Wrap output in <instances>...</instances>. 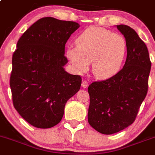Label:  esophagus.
<instances>
[{"label":"esophagus","mask_w":155,"mask_h":155,"mask_svg":"<svg viewBox=\"0 0 155 155\" xmlns=\"http://www.w3.org/2000/svg\"><path fill=\"white\" fill-rule=\"evenodd\" d=\"M82 88H87L88 86H89V83H88L87 82H86V81H82Z\"/></svg>","instance_id":"esophagus-1"}]
</instances>
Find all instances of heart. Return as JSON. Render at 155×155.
Here are the masks:
<instances>
[{
	"label": "heart",
	"mask_w": 155,
	"mask_h": 155,
	"mask_svg": "<svg viewBox=\"0 0 155 155\" xmlns=\"http://www.w3.org/2000/svg\"><path fill=\"white\" fill-rule=\"evenodd\" d=\"M76 47L66 50V56L78 73H84L92 62V72L98 79L116 74L127 53V42L119 34L99 27H90L76 40Z\"/></svg>",
	"instance_id": "b5f03b06"
}]
</instances>
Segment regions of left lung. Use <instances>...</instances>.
I'll use <instances>...</instances> for the list:
<instances>
[{
	"instance_id": "left-lung-1",
	"label": "left lung",
	"mask_w": 155,
	"mask_h": 155,
	"mask_svg": "<svg viewBox=\"0 0 155 155\" xmlns=\"http://www.w3.org/2000/svg\"><path fill=\"white\" fill-rule=\"evenodd\" d=\"M127 42V58L115 75L88 88V121L99 132L112 134L133 123L148 89L151 63L145 43L127 25H117Z\"/></svg>"
}]
</instances>
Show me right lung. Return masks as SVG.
<instances>
[{"instance_id": "obj_1", "label": "right lung", "mask_w": 155, "mask_h": 155, "mask_svg": "<svg viewBox=\"0 0 155 155\" xmlns=\"http://www.w3.org/2000/svg\"><path fill=\"white\" fill-rule=\"evenodd\" d=\"M79 27L73 21L40 19L17 42L12 57L10 86L14 106L38 128L57 125L66 102L79 90L82 78L66 73L65 45Z\"/></svg>"}]
</instances>
